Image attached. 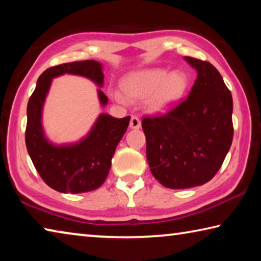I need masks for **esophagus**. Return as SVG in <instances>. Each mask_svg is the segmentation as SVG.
Instances as JSON below:
<instances>
[{
  "mask_svg": "<svg viewBox=\"0 0 261 261\" xmlns=\"http://www.w3.org/2000/svg\"><path fill=\"white\" fill-rule=\"evenodd\" d=\"M141 126V122L137 116H131L130 120V127L131 129H140Z\"/></svg>",
  "mask_w": 261,
  "mask_h": 261,
  "instance_id": "1",
  "label": "esophagus"
}]
</instances>
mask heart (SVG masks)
<instances>
[{"label": "heart", "mask_w": 261, "mask_h": 261, "mask_svg": "<svg viewBox=\"0 0 261 261\" xmlns=\"http://www.w3.org/2000/svg\"><path fill=\"white\" fill-rule=\"evenodd\" d=\"M121 90L109 88V95L120 103L145 99V108L151 114L167 113L183 98L189 86L188 76L175 70L148 68L127 73L121 79Z\"/></svg>", "instance_id": "b5f03b06"}]
</instances>
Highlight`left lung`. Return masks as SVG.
<instances>
[{
	"instance_id": "1",
	"label": "left lung",
	"mask_w": 261,
	"mask_h": 261,
	"mask_svg": "<svg viewBox=\"0 0 261 261\" xmlns=\"http://www.w3.org/2000/svg\"><path fill=\"white\" fill-rule=\"evenodd\" d=\"M197 70L187 99L162 116L145 117L146 156L154 177L169 189H189L214 177L231 146L232 96L210 62L185 56Z\"/></svg>"
}]
</instances>
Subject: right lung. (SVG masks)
<instances>
[{"instance_id": "right-lung-1", "label": "right lung", "mask_w": 261, "mask_h": 261, "mask_svg": "<svg viewBox=\"0 0 261 261\" xmlns=\"http://www.w3.org/2000/svg\"><path fill=\"white\" fill-rule=\"evenodd\" d=\"M65 73L85 77L99 87L103 86L102 64L94 60L60 64L42 72L28 103L26 148L48 187L62 193L93 191L107 178L115 149L126 132L130 116L115 118L100 114L90 132L77 143H50L42 126V108L53 79ZM98 96L105 107L108 98L101 90H98Z\"/></svg>"}]
</instances>
